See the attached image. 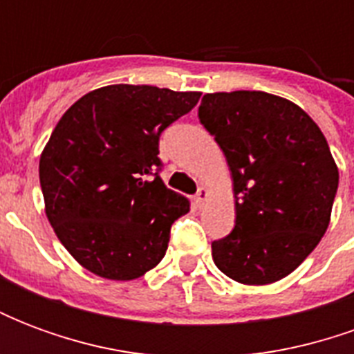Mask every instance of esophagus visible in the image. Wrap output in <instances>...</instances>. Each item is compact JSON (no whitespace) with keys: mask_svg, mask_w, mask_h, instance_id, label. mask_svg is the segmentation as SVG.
Listing matches in <instances>:
<instances>
[{"mask_svg":"<svg viewBox=\"0 0 354 354\" xmlns=\"http://www.w3.org/2000/svg\"><path fill=\"white\" fill-rule=\"evenodd\" d=\"M208 199V189L205 187V185H201L199 192H197V195H195V199H193V203H195V207L197 208H203L205 207V203H207Z\"/></svg>","mask_w":354,"mask_h":354,"instance_id":"esophagus-1","label":"esophagus"}]
</instances>
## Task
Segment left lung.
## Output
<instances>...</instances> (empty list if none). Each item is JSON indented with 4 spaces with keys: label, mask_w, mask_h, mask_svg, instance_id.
<instances>
[{
    "label": "left lung",
    "mask_w": 354,
    "mask_h": 354,
    "mask_svg": "<svg viewBox=\"0 0 354 354\" xmlns=\"http://www.w3.org/2000/svg\"><path fill=\"white\" fill-rule=\"evenodd\" d=\"M199 119L233 178L235 227L212 243L216 267L248 286L284 279L326 233L339 172L319 124L261 91L208 93Z\"/></svg>",
    "instance_id": "8db88e82"
}]
</instances>
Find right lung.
Listing matches in <instances>:
<instances>
[{
  "label": "right lung",
  "instance_id": "obj_1",
  "mask_svg": "<svg viewBox=\"0 0 354 354\" xmlns=\"http://www.w3.org/2000/svg\"><path fill=\"white\" fill-rule=\"evenodd\" d=\"M199 98L119 83L81 96L60 117L39 157V182L45 214L81 267L132 281L162 260L189 201L157 174L159 136Z\"/></svg>",
  "mask_w": 354,
  "mask_h": 354
}]
</instances>
